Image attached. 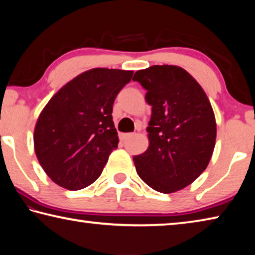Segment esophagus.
Instances as JSON below:
<instances>
[{
  "instance_id": "1",
  "label": "esophagus",
  "mask_w": 255,
  "mask_h": 255,
  "mask_svg": "<svg viewBox=\"0 0 255 255\" xmlns=\"http://www.w3.org/2000/svg\"><path fill=\"white\" fill-rule=\"evenodd\" d=\"M133 135H135V133H133V132L122 133V135H120V139H122V140H127V139H129V138H130V137H132Z\"/></svg>"
}]
</instances>
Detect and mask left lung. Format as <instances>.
Returning <instances> with one entry per match:
<instances>
[{
	"mask_svg": "<svg viewBox=\"0 0 255 255\" xmlns=\"http://www.w3.org/2000/svg\"><path fill=\"white\" fill-rule=\"evenodd\" d=\"M146 90L152 106L147 132L149 146L133 156L137 174L162 193L192 183L214 152L216 120L199 83L179 66L154 65L132 77Z\"/></svg>",
	"mask_w": 255,
	"mask_h": 255,
	"instance_id": "8db88e82",
	"label": "left lung"
}]
</instances>
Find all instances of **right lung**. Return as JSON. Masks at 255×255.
Segmentation results:
<instances>
[{
    "label": "right lung",
    "instance_id": "add662e5",
    "mask_svg": "<svg viewBox=\"0 0 255 255\" xmlns=\"http://www.w3.org/2000/svg\"><path fill=\"white\" fill-rule=\"evenodd\" d=\"M132 73L93 68L68 82L47 103L34 128V152L55 183L74 191L100 176L118 147L112 106Z\"/></svg>",
    "mask_w": 255,
    "mask_h": 255
}]
</instances>
